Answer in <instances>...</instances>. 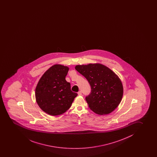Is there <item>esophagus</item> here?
Returning <instances> with one entry per match:
<instances>
[{
	"label": "esophagus",
	"mask_w": 157,
	"mask_h": 157,
	"mask_svg": "<svg viewBox=\"0 0 157 157\" xmlns=\"http://www.w3.org/2000/svg\"><path fill=\"white\" fill-rule=\"evenodd\" d=\"M78 94L79 95V96H82V91H79L78 92Z\"/></svg>",
	"instance_id": "34e87169"
}]
</instances>
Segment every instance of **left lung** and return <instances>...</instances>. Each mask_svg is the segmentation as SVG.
Returning <instances> with one entry per match:
<instances>
[{
    "label": "left lung",
    "instance_id": "1",
    "mask_svg": "<svg viewBox=\"0 0 157 157\" xmlns=\"http://www.w3.org/2000/svg\"><path fill=\"white\" fill-rule=\"evenodd\" d=\"M75 68L90 84L91 92L86 100L92 111L104 115L118 106L123 98V84L113 71L99 63L78 65Z\"/></svg>",
    "mask_w": 157,
    "mask_h": 157
}]
</instances>
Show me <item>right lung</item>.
I'll return each mask as SVG.
<instances>
[{"instance_id":"right-lung-1","label":"right lung","mask_w":157,"mask_h":157,"mask_svg":"<svg viewBox=\"0 0 157 157\" xmlns=\"http://www.w3.org/2000/svg\"><path fill=\"white\" fill-rule=\"evenodd\" d=\"M69 68L56 64L48 68L39 80L35 90L36 102L43 111L58 116L68 110L77 93L71 90L65 77Z\"/></svg>"}]
</instances>
